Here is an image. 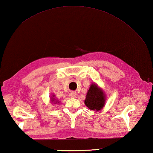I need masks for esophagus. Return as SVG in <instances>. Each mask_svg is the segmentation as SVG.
Wrapping results in <instances>:
<instances>
[{"instance_id":"34e87169","label":"esophagus","mask_w":153,"mask_h":153,"mask_svg":"<svg viewBox=\"0 0 153 153\" xmlns=\"http://www.w3.org/2000/svg\"><path fill=\"white\" fill-rule=\"evenodd\" d=\"M76 95H77L76 93L74 91H71L70 93V97H71V98H76Z\"/></svg>"}]
</instances>
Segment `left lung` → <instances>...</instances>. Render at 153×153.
Masks as SVG:
<instances>
[{
  "label": "left lung",
  "instance_id": "1",
  "mask_svg": "<svg viewBox=\"0 0 153 153\" xmlns=\"http://www.w3.org/2000/svg\"><path fill=\"white\" fill-rule=\"evenodd\" d=\"M106 96L102 89L97 86V84L92 83L86 95L85 105L90 110L98 112L105 105Z\"/></svg>",
  "mask_w": 153,
  "mask_h": 153
}]
</instances>
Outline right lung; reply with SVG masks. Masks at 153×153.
<instances>
[{
	"label": "right lung",
	"mask_w": 153,
	"mask_h": 153,
	"mask_svg": "<svg viewBox=\"0 0 153 153\" xmlns=\"http://www.w3.org/2000/svg\"><path fill=\"white\" fill-rule=\"evenodd\" d=\"M54 97V95H53V97H52V99H51V101H52V102H54V103H55V104H56V103H58L59 102L58 101V100H56V99H55V98H53V97Z\"/></svg>",
	"instance_id": "obj_1"
}]
</instances>
